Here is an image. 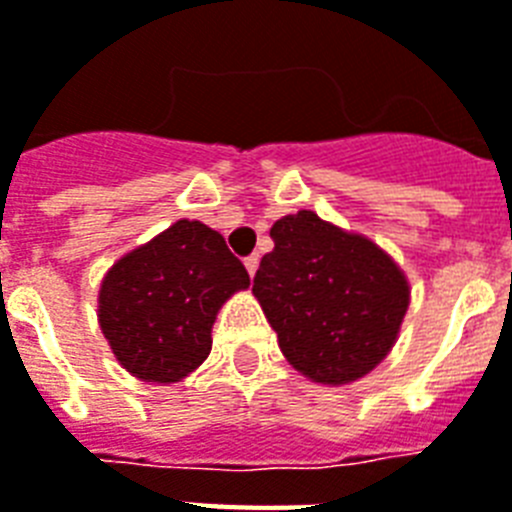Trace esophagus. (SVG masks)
<instances>
[{
  "mask_svg": "<svg viewBox=\"0 0 512 512\" xmlns=\"http://www.w3.org/2000/svg\"><path fill=\"white\" fill-rule=\"evenodd\" d=\"M244 265H247V273H249V276H255V273H257V265H260V257H257V255H249L247 260H244Z\"/></svg>",
  "mask_w": 512,
  "mask_h": 512,
  "instance_id": "1",
  "label": "esophagus"
}]
</instances>
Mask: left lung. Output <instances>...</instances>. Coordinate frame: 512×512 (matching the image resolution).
Returning a JSON list of instances; mask_svg holds the SVG:
<instances>
[{"label":"left lung","instance_id":"8db88e82","mask_svg":"<svg viewBox=\"0 0 512 512\" xmlns=\"http://www.w3.org/2000/svg\"><path fill=\"white\" fill-rule=\"evenodd\" d=\"M252 294L292 368L315 384H352L397 342L410 305L405 273L384 249L318 218L284 215L270 228Z\"/></svg>","mask_w":512,"mask_h":512}]
</instances>
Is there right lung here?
Here are the masks:
<instances>
[{"mask_svg": "<svg viewBox=\"0 0 512 512\" xmlns=\"http://www.w3.org/2000/svg\"><path fill=\"white\" fill-rule=\"evenodd\" d=\"M249 273L226 239L199 220H176L123 255L99 286V326L131 376L176 384L213 350V323Z\"/></svg>", "mask_w": 512, "mask_h": 512, "instance_id": "right-lung-1", "label": "right lung"}]
</instances>
